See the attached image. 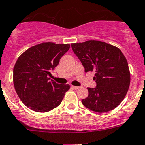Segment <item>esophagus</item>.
<instances>
[{
	"instance_id": "esophagus-1",
	"label": "esophagus",
	"mask_w": 145,
	"mask_h": 145,
	"mask_svg": "<svg viewBox=\"0 0 145 145\" xmlns=\"http://www.w3.org/2000/svg\"><path fill=\"white\" fill-rule=\"evenodd\" d=\"M72 88L74 89H75V90H77V89H79L80 87L79 86H72Z\"/></svg>"
}]
</instances>
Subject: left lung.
Masks as SVG:
<instances>
[{
    "mask_svg": "<svg viewBox=\"0 0 145 145\" xmlns=\"http://www.w3.org/2000/svg\"><path fill=\"white\" fill-rule=\"evenodd\" d=\"M71 45L85 72L95 71L93 79L97 86L88 88V96L82 100L83 105L98 113L115 109L126 95L131 82L128 62L121 50L99 40Z\"/></svg>",
    "mask_w": 145,
    "mask_h": 145,
    "instance_id": "8db88e82",
    "label": "left lung"
}]
</instances>
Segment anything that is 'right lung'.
I'll list each match as a JSON object with an SVG mask.
<instances>
[{
    "instance_id": "1",
    "label": "right lung",
    "mask_w": 145,
    "mask_h": 145,
    "mask_svg": "<svg viewBox=\"0 0 145 145\" xmlns=\"http://www.w3.org/2000/svg\"><path fill=\"white\" fill-rule=\"evenodd\" d=\"M69 48V44L43 43L29 48L17 59L13 69L14 88L22 102L31 110L49 112L62 102L70 86L50 80L48 75Z\"/></svg>"
}]
</instances>
